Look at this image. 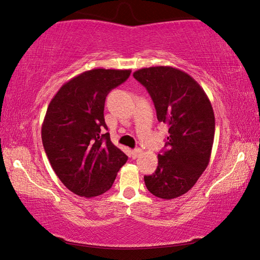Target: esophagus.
<instances>
[{
	"mask_svg": "<svg viewBox=\"0 0 260 260\" xmlns=\"http://www.w3.org/2000/svg\"><path fill=\"white\" fill-rule=\"evenodd\" d=\"M142 149H140V148H138V149H134L133 151H132V158H133V159H136V158H139L141 155H142Z\"/></svg>",
	"mask_w": 260,
	"mask_h": 260,
	"instance_id": "34e87169",
	"label": "esophagus"
}]
</instances>
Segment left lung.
I'll return each mask as SVG.
<instances>
[{"instance_id":"left-lung-1","label":"left lung","mask_w":260,"mask_h":260,"mask_svg":"<svg viewBox=\"0 0 260 260\" xmlns=\"http://www.w3.org/2000/svg\"><path fill=\"white\" fill-rule=\"evenodd\" d=\"M133 77L147 88L158 121L169 126V136L158 166L144 177L149 191L162 200L182 196L209 165L214 139L212 105L199 82L171 67H151Z\"/></svg>"}]
</instances>
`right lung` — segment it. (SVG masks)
I'll return each mask as SVG.
<instances>
[{
	"instance_id": "add662e5",
	"label": "right lung",
	"mask_w": 260,
	"mask_h": 260,
	"mask_svg": "<svg viewBox=\"0 0 260 260\" xmlns=\"http://www.w3.org/2000/svg\"><path fill=\"white\" fill-rule=\"evenodd\" d=\"M131 70L94 69L72 78L48 105L41 138L48 159L69 190L81 197L102 195L112 187L127 157L110 140L104 103Z\"/></svg>"
}]
</instances>
